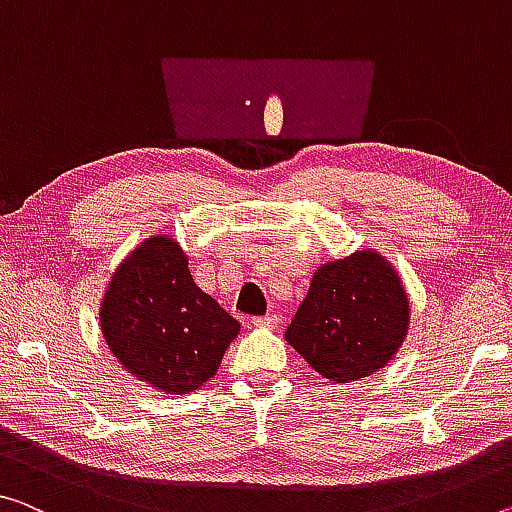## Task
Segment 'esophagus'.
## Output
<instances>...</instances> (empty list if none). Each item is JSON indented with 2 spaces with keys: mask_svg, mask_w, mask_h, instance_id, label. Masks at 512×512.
Listing matches in <instances>:
<instances>
[{
  "mask_svg": "<svg viewBox=\"0 0 512 512\" xmlns=\"http://www.w3.org/2000/svg\"><path fill=\"white\" fill-rule=\"evenodd\" d=\"M251 322H254V327H277L279 316L277 313H267V316H256Z\"/></svg>",
  "mask_w": 512,
  "mask_h": 512,
  "instance_id": "1",
  "label": "esophagus"
}]
</instances>
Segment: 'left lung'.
<instances>
[{"instance_id":"obj_1","label":"left lung","mask_w":512,"mask_h":512,"mask_svg":"<svg viewBox=\"0 0 512 512\" xmlns=\"http://www.w3.org/2000/svg\"><path fill=\"white\" fill-rule=\"evenodd\" d=\"M410 300L398 272L373 249L320 265L286 341L332 382L380 371L403 345Z\"/></svg>"}]
</instances>
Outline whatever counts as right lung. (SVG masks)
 Masks as SVG:
<instances>
[{
  "label": "right lung",
  "instance_id": "obj_1",
  "mask_svg": "<svg viewBox=\"0 0 512 512\" xmlns=\"http://www.w3.org/2000/svg\"><path fill=\"white\" fill-rule=\"evenodd\" d=\"M100 329L125 371L180 396L217 373L240 322L196 286L185 251L160 233L116 267L100 302Z\"/></svg>",
  "mask_w": 512,
  "mask_h": 512
}]
</instances>
